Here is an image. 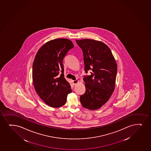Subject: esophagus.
<instances>
[{
	"instance_id": "obj_1",
	"label": "esophagus",
	"mask_w": 151,
	"mask_h": 151,
	"mask_svg": "<svg viewBox=\"0 0 151 151\" xmlns=\"http://www.w3.org/2000/svg\"><path fill=\"white\" fill-rule=\"evenodd\" d=\"M73 82V83L74 85H76L77 83H78V82H79V80H73L72 81Z\"/></svg>"
}]
</instances>
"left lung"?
<instances>
[{
    "mask_svg": "<svg viewBox=\"0 0 151 151\" xmlns=\"http://www.w3.org/2000/svg\"><path fill=\"white\" fill-rule=\"evenodd\" d=\"M83 53L86 73L84 77L86 91L80 96L82 106L89 110H97L108 101L115 87L117 65L108 46L93 39L76 40Z\"/></svg>",
    "mask_w": 151,
    "mask_h": 151,
    "instance_id": "1",
    "label": "left lung"
}]
</instances>
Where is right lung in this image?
<instances>
[{
  "label": "right lung",
  "mask_w": 151,
  "mask_h": 151,
  "mask_svg": "<svg viewBox=\"0 0 151 151\" xmlns=\"http://www.w3.org/2000/svg\"><path fill=\"white\" fill-rule=\"evenodd\" d=\"M73 47L69 39H53L43 45L35 57L32 69L34 88L43 101L52 108L64 106L68 94L72 92L64 77L63 60Z\"/></svg>",
  "instance_id": "1"
}]
</instances>
